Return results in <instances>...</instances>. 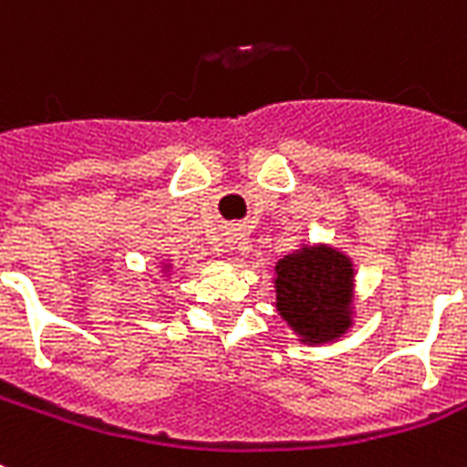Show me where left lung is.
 I'll return each mask as SVG.
<instances>
[{
  "label": "left lung",
  "mask_w": 467,
  "mask_h": 467,
  "mask_svg": "<svg viewBox=\"0 0 467 467\" xmlns=\"http://www.w3.org/2000/svg\"><path fill=\"white\" fill-rule=\"evenodd\" d=\"M352 265L330 247H304L276 265V308L308 343H328L350 326Z\"/></svg>",
  "instance_id": "left-lung-1"
}]
</instances>
